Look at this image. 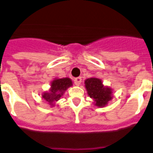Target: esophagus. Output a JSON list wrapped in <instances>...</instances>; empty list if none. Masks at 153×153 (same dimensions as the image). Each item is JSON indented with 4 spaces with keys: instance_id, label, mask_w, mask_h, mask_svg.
Wrapping results in <instances>:
<instances>
[{
    "instance_id": "1",
    "label": "esophagus",
    "mask_w": 153,
    "mask_h": 153,
    "mask_svg": "<svg viewBox=\"0 0 153 153\" xmlns=\"http://www.w3.org/2000/svg\"><path fill=\"white\" fill-rule=\"evenodd\" d=\"M81 81H82L81 77H77V78H76V79H74V83H75V84L76 86H79V85H80V83H81Z\"/></svg>"
}]
</instances>
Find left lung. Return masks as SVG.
<instances>
[{"label":"left lung","mask_w":153,"mask_h":153,"mask_svg":"<svg viewBox=\"0 0 153 153\" xmlns=\"http://www.w3.org/2000/svg\"><path fill=\"white\" fill-rule=\"evenodd\" d=\"M85 88L88 96L93 99L95 106L104 108L113 98V90L103 84L99 78L91 77L85 79Z\"/></svg>","instance_id":"1"}]
</instances>
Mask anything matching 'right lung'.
<instances>
[{"mask_svg":"<svg viewBox=\"0 0 153 153\" xmlns=\"http://www.w3.org/2000/svg\"><path fill=\"white\" fill-rule=\"evenodd\" d=\"M73 86V82L70 78H54L50 83L49 91L42 92V97L50 107H54L57 102L63 96L64 93L69 87Z\"/></svg>","mask_w":153,"mask_h":153,"instance_id":"add662e5","label":"right lung"}]
</instances>
